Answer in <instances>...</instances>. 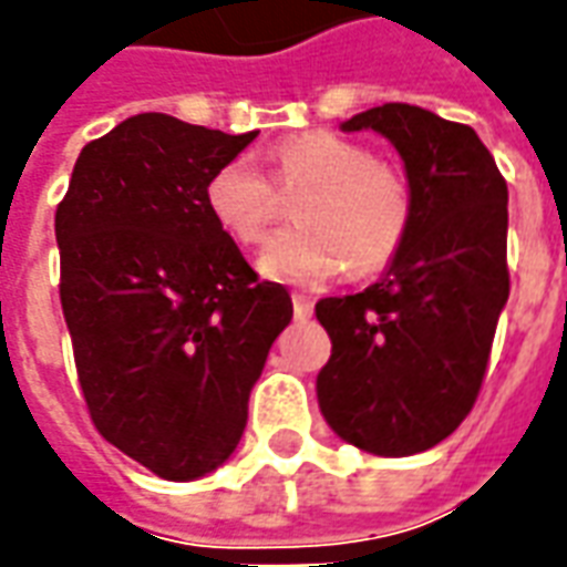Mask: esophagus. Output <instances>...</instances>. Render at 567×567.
I'll return each mask as SVG.
<instances>
[{"label": "esophagus", "instance_id": "1", "mask_svg": "<svg viewBox=\"0 0 567 567\" xmlns=\"http://www.w3.org/2000/svg\"><path fill=\"white\" fill-rule=\"evenodd\" d=\"M291 303H295L297 319H309V316H312V297L291 295Z\"/></svg>", "mask_w": 567, "mask_h": 567}]
</instances>
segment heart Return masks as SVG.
Masks as SVG:
<instances>
[{"instance_id":"b5f03b06","label":"heart","mask_w":567,"mask_h":567,"mask_svg":"<svg viewBox=\"0 0 567 567\" xmlns=\"http://www.w3.org/2000/svg\"><path fill=\"white\" fill-rule=\"evenodd\" d=\"M270 161L279 185L307 190L297 199L295 227L272 234L260 251L258 270L267 279L312 285L346 264L370 276L398 255L410 227V190L373 151L331 130H309L279 142ZM206 209L221 234L255 246L279 197L248 157H230L206 182Z\"/></svg>"}]
</instances>
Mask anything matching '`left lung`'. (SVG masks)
Instances as JSON below:
<instances>
[{
  "label": "left lung",
  "instance_id": "left-lung-1",
  "mask_svg": "<svg viewBox=\"0 0 567 567\" xmlns=\"http://www.w3.org/2000/svg\"><path fill=\"white\" fill-rule=\"evenodd\" d=\"M401 154L410 227L361 295L316 303L331 358L316 380L333 434L373 455L437 446L471 413L507 295V182L474 130L385 103L340 124Z\"/></svg>",
  "mask_w": 567,
  "mask_h": 567
}]
</instances>
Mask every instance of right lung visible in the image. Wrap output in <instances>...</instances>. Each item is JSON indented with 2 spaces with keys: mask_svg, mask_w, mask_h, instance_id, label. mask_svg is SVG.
<instances>
[{
  "mask_svg": "<svg viewBox=\"0 0 567 567\" xmlns=\"http://www.w3.org/2000/svg\"><path fill=\"white\" fill-rule=\"evenodd\" d=\"M258 133L142 112L81 148L54 230L60 303L93 425L173 483L212 474L295 316L206 209V182Z\"/></svg>",
  "mask_w": 567,
  "mask_h": 567,
  "instance_id": "1",
  "label": "right lung"
}]
</instances>
